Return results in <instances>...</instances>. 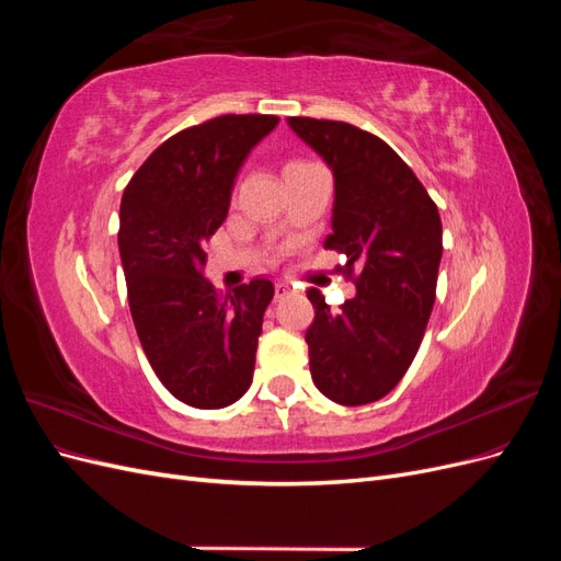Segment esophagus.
Returning a JSON list of instances; mask_svg holds the SVG:
<instances>
[{
  "mask_svg": "<svg viewBox=\"0 0 561 561\" xmlns=\"http://www.w3.org/2000/svg\"><path fill=\"white\" fill-rule=\"evenodd\" d=\"M285 295H290V283L278 280V283H276V299H283Z\"/></svg>",
  "mask_w": 561,
  "mask_h": 561,
  "instance_id": "esophagus-1",
  "label": "esophagus"
}]
</instances>
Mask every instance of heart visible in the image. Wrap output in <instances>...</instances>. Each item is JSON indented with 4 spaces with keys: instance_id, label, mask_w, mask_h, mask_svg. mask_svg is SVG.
Returning a JSON list of instances; mask_svg holds the SVG:
<instances>
[{
    "instance_id": "b5f03b06",
    "label": "heart",
    "mask_w": 561,
    "mask_h": 561,
    "mask_svg": "<svg viewBox=\"0 0 561 561\" xmlns=\"http://www.w3.org/2000/svg\"><path fill=\"white\" fill-rule=\"evenodd\" d=\"M295 165H304V161H293L287 168H295ZM287 168H285V171H287Z\"/></svg>"
}]
</instances>
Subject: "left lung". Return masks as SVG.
I'll return each instance as SVG.
<instances>
[{"label": "left lung", "instance_id": "left-lung-1", "mask_svg": "<svg viewBox=\"0 0 561 561\" xmlns=\"http://www.w3.org/2000/svg\"><path fill=\"white\" fill-rule=\"evenodd\" d=\"M293 130L334 178L328 250L346 254L355 297L332 311L316 287L307 330L311 379L358 407L393 390L426 332L443 260V222L426 186L381 138L344 122L293 116Z\"/></svg>", "mask_w": 561, "mask_h": 561}]
</instances>
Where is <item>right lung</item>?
Instances as JSON below:
<instances>
[{
	"label": "right lung",
	"instance_id": "obj_1",
	"mask_svg": "<svg viewBox=\"0 0 561 561\" xmlns=\"http://www.w3.org/2000/svg\"><path fill=\"white\" fill-rule=\"evenodd\" d=\"M276 126L278 116L225 114L180 130L122 196L118 254L135 330L161 383L196 410H222L252 383L274 283L254 278L219 297L203 266L236 175Z\"/></svg>",
	"mask_w": 561,
	"mask_h": 561
}]
</instances>
